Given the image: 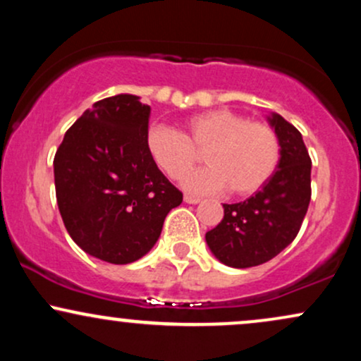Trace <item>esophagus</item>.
Returning <instances> with one entry per match:
<instances>
[{"label": "esophagus", "mask_w": 361, "mask_h": 361, "mask_svg": "<svg viewBox=\"0 0 361 361\" xmlns=\"http://www.w3.org/2000/svg\"><path fill=\"white\" fill-rule=\"evenodd\" d=\"M183 198L186 204H198V202H200V197H195V195H188V193H186Z\"/></svg>", "instance_id": "34e87169"}]
</instances>
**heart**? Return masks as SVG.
<instances>
[{"mask_svg":"<svg viewBox=\"0 0 361 361\" xmlns=\"http://www.w3.org/2000/svg\"><path fill=\"white\" fill-rule=\"evenodd\" d=\"M146 147L156 166L180 180L204 151L209 166L185 178L186 190L215 193L229 188L235 197H247L268 183L280 163L276 130L259 120L229 109L209 110L183 122V132L156 126L147 132Z\"/></svg>","mask_w":361,"mask_h":361,"instance_id":"b5f03b06","label":"heart"}]
</instances>
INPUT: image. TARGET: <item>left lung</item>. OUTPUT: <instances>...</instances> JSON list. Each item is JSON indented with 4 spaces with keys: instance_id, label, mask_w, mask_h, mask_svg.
<instances>
[{
    "instance_id": "8db88e82",
    "label": "left lung",
    "mask_w": 361,
    "mask_h": 361,
    "mask_svg": "<svg viewBox=\"0 0 361 361\" xmlns=\"http://www.w3.org/2000/svg\"><path fill=\"white\" fill-rule=\"evenodd\" d=\"M280 139V163L263 188L239 204H224V219L205 234L215 258L250 268L275 258L299 234L310 202V161L302 134L281 115L268 117Z\"/></svg>"
}]
</instances>
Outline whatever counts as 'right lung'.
<instances>
[{
  "label": "right lung",
  "mask_w": 361,
  "mask_h": 361,
  "mask_svg": "<svg viewBox=\"0 0 361 361\" xmlns=\"http://www.w3.org/2000/svg\"><path fill=\"white\" fill-rule=\"evenodd\" d=\"M149 105L135 94L97 102L54 156L57 207L82 251L114 264L142 258L183 193L149 156Z\"/></svg>",
  "instance_id": "right-lung-1"
}]
</instances>
